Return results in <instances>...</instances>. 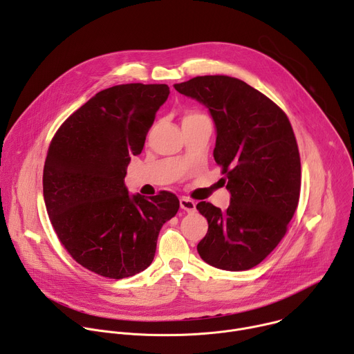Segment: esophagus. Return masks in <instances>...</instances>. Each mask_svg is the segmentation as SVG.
Returning <instances> with one entry per match:
<instances>
[{"mask_svg": "<svg viewBox=\"0 0 354 354\" xmlns=\"http://www.w3.org/2000/svg\"><path fill=\"white\" fill-rule=\"evenodd\" d=\"M179 203H180V209L187 212V213H193L196 210V203L193 200H190L189 197H180Z\"/></svg>", "mask_w": 354, "mask_h": 354, "instance_id": "esophagus-1", "label": "esophagus"}]
</instances>
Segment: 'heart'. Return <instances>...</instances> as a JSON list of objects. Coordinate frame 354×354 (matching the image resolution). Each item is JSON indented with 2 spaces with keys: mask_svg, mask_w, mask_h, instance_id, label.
I'll return each mask as SVG.
<instances>
[{
  "mask_svg": "<svg viewBox=\"0 0 354 354\" xmlns=\"http://www.w3.org/2000/svg\"><path fill=\"white\" fill-rule=\"evenodd\" d=\"M197 118H201V115H198V113H187V115H186V118L183 119V122H185V120H192V119H197Z\"/></svg>",
  "mask_w": 354,
  "mask_h": 354,
  "instance_id": "obj_1",
  "label": "heart"
}]
</instances>
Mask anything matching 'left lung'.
Masks as SVG:
<instances>
[{"instance_id": "left-lung-1", "label": "left lung", "mask_w": 354, "mask_h": 354, "mask_svg": "<svg viewBox=\"0 0 354 354\" xmlns=\"http://www.w3.org/2000/svg\"><path fill=\"white\" fill-rule=\"evenodd\" d=\"M174 86L209 109L217 134L213 156L231 194L225 212L206 201L196 206L209 223L198 255L223 270L255 268L286 235L298 205L301 164L291 124L238 78L205 75Z\"/></svg>"}]
</instances>
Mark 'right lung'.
<instances>
[{"label":"right lung","instance_id":"right-lung-1","mask_svg":"<svg viewBox=\"0 0 354 354\" xmlns=\"http://www.w3.org/2000/svg\"><path fill=\"white\" fill-rule=\"evenodd\" d=\"M165 84H123L97 92L57 130L43 169V197L60 242L85 269L109 279L153 263L162 225L179 200L161 192L130 194L124 176L141 154Z\"/></svg>","mask_w":354,"mask_h":354}]
</instances>
